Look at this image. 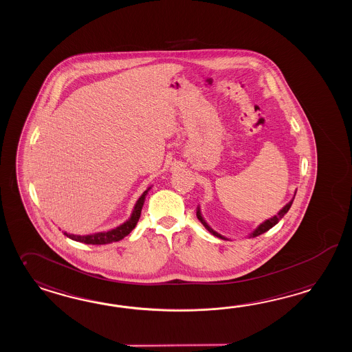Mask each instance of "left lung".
<instances>
[{"mask_svg":"<svg viewBox=\"0 0 352 352\" xmlns=\"http://www.w3.org/2000/svg\"><path fill=\"white\" fill-rule=\"evenodd\" d=\"M293 199H294V198H293ZM293 199H292L289 204H287V206H285V207H284V208H283V210H281V211L279 212L276 216H274L273 219H266L264 223H261V225H260V226H258V228H256V230H255V231L251 234V237H256V236H258V234H264V232H266L267 230H270L272 227L275 226V225H276V223H278V222H279V221H280V219L284 217V214H287V212L289 211L290 206H292V204H293ZM197 217H198V219L202 222V225H204V226L206 227V228H207V230H208V231H210L212 234L217 236V237H219V239H225L223 236H221V234H217L216 231H213L211 227L208 226V225L206 223V221H204V217L201 216V212H199V210L197 211ZM225 240H226V239H225Z\"/></svg>","mask_w":352,"mask_h":352,"instance_id":"obj_1","label":"left lung"}]
</instances>
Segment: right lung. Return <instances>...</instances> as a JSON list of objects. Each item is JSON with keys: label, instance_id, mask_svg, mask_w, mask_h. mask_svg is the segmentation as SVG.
Listing matches in <instances>:
<instances>
[{"label": "right lung", "instance_id": "add662e5", "mask_svg": "<svg viewBox=\"0 0 352 352\" xmlns=\"http://www.w3.org/2000/svg\"><path fill=\"white\" fill-rule=\"evenodd\" d=\"M148 190H145L140 198L138 199L130 219L126 221L125 223H122L121 226L116 227V228L107 231V232H98V234H87V236H76V234H69L67 232H64V234L72 240H74V241L92 243V245H104V243H116V241L122 240L125 236L133 231L135 226H136V223H138V221L140 219L141 208L144 206L145 195H148Z\"/></svg>", "mask_w": 352, "mask_h": 352}]
</instances>
